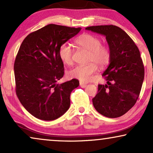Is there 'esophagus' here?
<instances>
[{
    "label": "esophagus",
    "instance_id": "esophagus-1",
    "mask_svg": "<svg viewBox=\"0 0 153 153\" xmlns=\"http://www.w3.org/2000/svg\"><path fill=\"white\" fill-rule=\"evenodd\" d=\"M79 84H80L81 86H82V87H85V85H86L88 84V83H85V82H83V81H79Z\"/></svg>",
    "mask_w": 153,
    "mask_h": 153
}]
</instances>
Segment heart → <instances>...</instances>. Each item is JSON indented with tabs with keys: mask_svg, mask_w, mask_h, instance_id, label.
I'll list each match as a JSON object with an SVG mask.
<instances>
[{
	"mask_svg": "<svg viewBox=\"0 0 153 153\" xmlns=\"http://www.w3.org/2000/svg\"><path fill=\"white\" fill-rule=\"evenodd\" d=\"M75 43L79 47L89 51L87 65H79L68 72L70 78L88 81L92 75L97 72V65L103 68L107 66L111 59V51L107 45H102L100 37L84 33L75 39ZM58 56L65 65H70L73 62V49L68 43H63L58 49Z\"/></svg>",
	"mask_w": 153,
	"mask_h": 153,
	"instance_id": "b5f03b06",
	"label": "heart"
}]
</instances>
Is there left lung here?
<instances>
[{
  "label": "left lung",
  "instance_id": "obj_1",
  "mask_svg": "<svg viewBox=\"0 0 153 153\" xmlns=\"http://www.w3.org/2000/svg\"><path fill=\"white\" fill-rule=\"evenodd\" d=\"M85 29L105 35L111 51L109 65L102 74L107 85H98L97 94L93 99L94 107L108 118L122 116L137 102L144 79L139 48L116 26H89Z\"/></svg>",
  "mask_w": 153,
  "mask_h": 153
}]
</instances>
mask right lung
<instances>
[{"label": "right lung", "instance_id": "right-lung-1", "mask_svg": "<svg viewBox=\"0 0 153 153\" xmlns=\"http://www.w3.org/2000/svg\"><path fill=\"white\" fill-rule=\"evenodd\" d=\"M80 30L49 24L30 33L22 42L14 65L15 91L24 107L35 118L53 120L70 108L71 92L79 81L73 79L56 83L64 75L58 49Z\"/></svg>", "mask_w": 153, "mask_h": 153}]
</instances>
